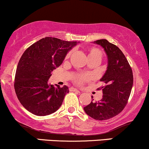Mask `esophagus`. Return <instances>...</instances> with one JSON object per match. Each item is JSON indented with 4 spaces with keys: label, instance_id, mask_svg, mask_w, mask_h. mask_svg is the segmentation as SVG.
<instances>
[{
    "label": "esophagus",
    "instance_id": "esophagus-1",
    "mask_svg": "<svg viewBox=\"0 0 149 149\" xmlns=\"http://www.w3.org/2000/svg\"><path fill=\"white\" fill-rule=\"evenodd\" d=\"M70 92H77V93H80V92H79L78 89H75V88H72V87L70 88Z\"/></svg>",
    "mask_w": 149,
    "mask_h": 149
}]
</instances>
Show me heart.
<instances>
[{
  "label": "heart",
  "instance_id": "heart-1",
  "mask_svg": "<svg viewBox=\"0 0 149 149\" xmlns=\"http://www.w3.org/2000/svg\"><path fill=\"white\" fill-rule=\"evenodd\" d=\"M71 52H69L67 55V57H69L70 55ZM87 58L88 60H100L101 61L102 58V51L100 49H99L98 48H96V47H90L87 49ZM91 78V77L89 76V74H79L78 76H77L76 77L74 78V82L76 84H79V85H81L85 81H87L88 80H89Z\"/></svg>",
  "mask_w": 149,
  "mask_h": 149
}]
</instances>
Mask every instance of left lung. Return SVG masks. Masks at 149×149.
I'll return each instance as SVG.
<instances>
[{
	"instance_id": "left-lung-1",
	"label": "left lung",
	"mask_w": 149,
	"mask_h": 149,
	"mask_svg": "<svg viewBox=\"0 0 149 149\" xmlns=\"http://www.w3.org/2000/svg\"><path fill=\"white\" fill-rule=\"evenodd\" d=\"M94 43L103 47L108 58L107 70L100 79L105 85L100 88L103 92L102 100L96 102L92 101L84 107V110L94 119L102 121L111 119L122 111L132 92L134 77L130 65L117 46L105 39Z\"/></svg>"
}]
</instances>
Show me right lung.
Wrapping results in <instances>:
<instances>
[{
  "instance_id": "right-lung-1",
  "label": "right lung",
  "mask_w": 149,
  "mask_h": 149,
  "mask_svg": "<svg viewBox=\"0 0 149 149\" xmlns=\"http://www.w3.org/2000/svg\"><path fill=\"white\" fill-rule=\"evenodd\" d=\"M76 45L77 42L46 37L24 52L17 67L14 88L20 104L28 111L46 116L61 107L68 87H54L48 84V79Z\"/></svg>"
}]
</instances>
